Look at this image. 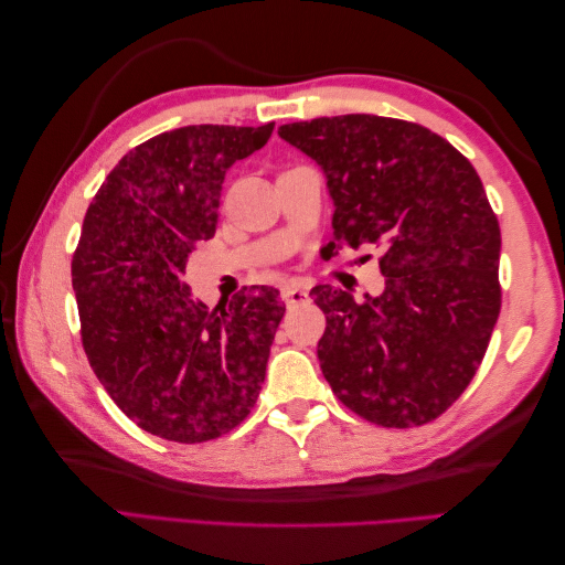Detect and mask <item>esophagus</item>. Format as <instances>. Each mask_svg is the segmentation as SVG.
Here are the masks:
<instances>
[{
  "mask_svg": "<svg viewBox=\"0 0 565 565\" xmlns=\"http://www.w3.org/2000/svg\"><path fill=\"white\" fill-rule=\"evenodd\" d=\"M281 296H284V301H286V303H291V306L308 301V291L303 289L301 284H289V286H284Z\"/></svg>",
  "mask_w": 565,
  "mask_h": 565,
  "instance_id": "1",
  "label": "esophagus"
}]
</instances>
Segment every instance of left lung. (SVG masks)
<instances>
[{"mask_svg":"<svg viewBox=\"0 0 565 565\" xmlns=\"http://www.w3.org/2000/svg\"><path fill=\"white\" fill-rule=\"evenodd\" d=\"M334 201L330 247H381V296L316 286L322 376L359 417L419 427L459 401L500 316V225L481 177L449 140L401 118L286 124Z\"/></svg>","mask_w":565,"mask_h":565,"instance_id":"1","label":"left lung"}]
</instances>
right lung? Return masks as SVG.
Instances as JSON below:
<instances>
[{
	"instance_id": "obj_1",
	"label": "right lung",
	"mask_w": 565,
	"mask_h": 565,
	"mask_svg": "<svg viewBox=\"0 0 565 565\" xmlns=\"http://www.w3.org/2000/svg\"><path fill=\"white\" fill-rule=\"evenodd\" d=\"M271 130H167L124 154L84 215L72 255L82 347L111 401L154 437L218 439L257 403L286 313L279 291L245 286L209 310L179 279L215 233L225 170Z\"/></svg>"
}]
</instances>
